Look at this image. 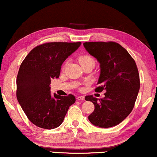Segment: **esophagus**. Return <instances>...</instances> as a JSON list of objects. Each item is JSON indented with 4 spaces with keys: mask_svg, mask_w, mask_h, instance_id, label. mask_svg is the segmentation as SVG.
Instances as JSON below:
<instances>
[{
    "mask_svg": "<svg viewBox=\"0 0 157 157\" xmlns=\"http://www.w3.org/2000/svg\"><path fill=\"white\" fill-rule=\"evenodd\" d=\"M77 99H78V100H82V101H84V100H85V97H84V96H79V97H78Z\"/></svg>",
    "mask_w": 157,
    "mask_h": 157,
    "instance_id": "esophagus-1",
    "label": "esophagus"
}]
</instances>
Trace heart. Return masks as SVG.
Wrapping results in <instances>:
<instances>
[{
  "label": "heart",
  "instance_id": "b5f03b06",
  "mask_svg": "<svg viewBox=\"0 0 157 157\" xmlns=\"http://www.w3.org/2000/svg\"><path fill=\"white\" fill-rule=\"evenodd\" d=\"M79 61L82 65V66L83 65L88 63H91V62L94 63V60L92 57H91L90 56H88V55H84V56H80V57L79 58Z\"/></svg>",
  "mask_w": 157,
  "mask_h": 157
}]
</instances>
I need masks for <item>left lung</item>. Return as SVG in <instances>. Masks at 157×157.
I'll return each mask as SVG.
<instances>
[{
	"label": "left lung",
	"mask_w": 157,
	"mask_h": 157,
	"mask_svg": "<svg viewBox=\"0 0 157 157\" xmlns=\"http://www.w3.org/2000/svg\"><path fill=\"white\" fill-rule=\"evenodd\" d=\"M83 45L100 64L99 86L95 91L106 92L101 99L92 95L85 97L95 108L88 119L99 128L113 127L125 120L134 107L140 86L136 63L116 42H85Z\"/></svg>",
	"instance_id": "obj_1"
}]
</instances>
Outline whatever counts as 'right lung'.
I'll return each instance as SVG.
<instances>
[{"label": "right lung", "instance_id": "add662e5", "mask_svg": "<svg viewBox=\"0 0 157 157\" xmlns=\"http://www.w3.org/2000/svg\"><path fill=\"white\" fill-rule=\"evenodd\" d=\"M81 42H50L29 53L17 77V99L27 118L35 125L53 129L60 125L69 107L75 102L72 94L51 95V79L59 78L60 68Z\"/></svg>", "mask_w": 157, "mask_h": 157}]
</instances>
